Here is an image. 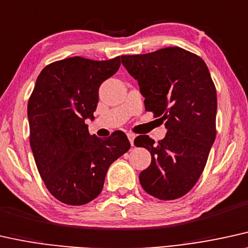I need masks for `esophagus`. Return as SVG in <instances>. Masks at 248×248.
Segmentation results:
<instances>
[{"instance_id": "34e87169", "label": "esophagus", "mask_w": 248, "mask_h": 248, "mask_svg": "<svg viewBox=\"0 0 248 248\" xmlns=\"http://www.w3.org/2000/svg\"><path fill=\"white\" fill-rule=\"evenodd\" d=\"M128 140H129V142H130V144H131V146L134 145V140H135V134H133V133H128Z\"/></svg>"}]
</instances>
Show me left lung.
<instances>
[{
    "label": "left lung",
    "mask_w": 248,
    "mask_h": 248,
    "mask_svg": "<svg viewBox=\"0 0 248 248\" xmlns=\"http://www.w3.org/2000/svg\"><path fill=\"white\" fill-rule=\"evenodd\" d=\"M121 62L139 82L146 111L167 129L156 144L147 135L134 140L152 156L140 186L160 200L181 198L199 180L216 136L217 98L207 65L178 46L121 56Z\"/></svg>",
    "instance_id": "obj_1"
}]
</instances>
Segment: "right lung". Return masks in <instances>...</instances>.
<instances>
[{"label":"right lung","mask_w":248,"mask_h":248,"mask_svg":"<svg viewBox=\"0 0 248 248\" xmlns=\"http://www.w3.org/2000/svg\"><path fill=\"white\" fill-rule=\"evenodd\" d=\"M120 57H71L41 71L27 106L30 143L40 176L59 202L80 206L102 192L108 169L130 149L126 134L108 140L90 135L98 89L117 73Z\"/></svg>","instance_id":"1"}]
</instances>
